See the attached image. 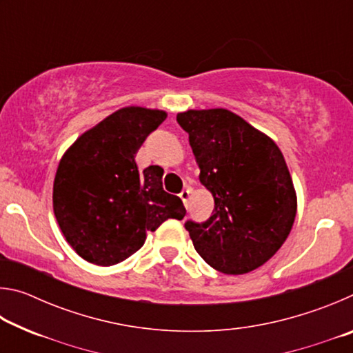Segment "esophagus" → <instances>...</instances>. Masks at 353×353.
<instances>
[{
  "label": "esophagus",
  "instance_id": "obj_1",
  "mask_svg": "<svg viewBox=\"0 0 353 353\" xmlns=\"http://www.w3.org/2000/svg\"><path fill=\"white\" fill-rule=\"evenodd\" d=\"M190 194H191V188H183L182 191H181V194H179V196H181V199L183 201V204H185V207H187V201H188V198H190Z\"/></svg>",
  "mask_w": 353,
  "mask_h": 353
}]
</instances>
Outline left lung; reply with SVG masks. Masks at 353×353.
I'll return each mask as SVG.
<instances>
[{"instance_id": "left-lung-1", "label": "left lung", "mask_w": 353, "mask_h": 353, "mask_svg": "<svg viewBox=\"0 0 353 353\" xmlns=\"http://www.w3.org/2000/svg\"><path fill=\"white\" fill-rule=\"evenodd\" d=\"M214 199L204 223L187 221L193 246L214 270L240 276L282 248L296 218L288 166L270 137L225 109L177 113Z\"/></svg>"}]
</instances>
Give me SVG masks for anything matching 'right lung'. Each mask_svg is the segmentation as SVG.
<instances>
[{"instance_id": "obj_1", "label": "right lung", "mask_w": 353, "mask_h": 353, "mask_svg": "<svg viewBox=\"0 0 353 353\" xmlns=\"http://www.w3.org/2000/svg\"><path fill=\"white\" fill-rule=\"evenodd\" d=\"M163 110L124 107L83 132L59 163L52 207L65 240L83 260L112 266L135 254L166 219L181 221V198L162 187L163 170L139 171L135 154L165 121Z\"/></svg>"}]
</instances>
